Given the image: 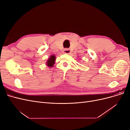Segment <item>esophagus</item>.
Returning a JSON list of instances; mask_svg holds the SVG:
<instances>
[{"label": "esophagus", "mask_w": 130, "mask_h": 130, "mask_svg": "<svg viewBox=\"0 0 130 130\" xmlns=\"http://www.w3.org/2000/svg\"><path fill=\"white\" fill-rule=\"evenodd\" d=\"M70 52V51L69 49H66L64 50V53H65V54H69Z\"/></svg>", "instance_id": "1"}]
</instances>
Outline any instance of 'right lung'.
<instances>
[{
	"mask_svg": "<svg viewBox=\"0 0 130 130\" xmlns=\"http://www.w3.org/2000/svg\"><path fill=\"white\" fill-rule=\"evenodd\" d=\"M55 61H56V56H55L54 55H51L46 62V66L49 67L50 68L53 67L55 64Z\"/></svg>",
	"mask_w": 130,
	"mask_h": 130,
	"instance_id": "obj_1",
	"label": "right lung"
}]
</instances>
